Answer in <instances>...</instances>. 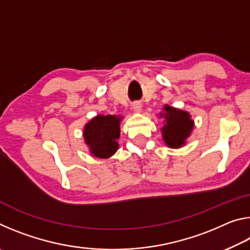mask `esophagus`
<instances>
[{"label": "esophagus", "mask_w": 250, "mask_h": 250, "mask_svg": "<svg viewBox=\"0 0 250 250\" xmlns=\"http://www.w3.org/2000/svg\"><path fill=\"white\" fill-rule=\"evenodd\" d=\"M132 109H133V111L137 112V113L141 112L142 111V104L139 103V101H137V103H134L132 104Z\"/></svg>", "instance_id": "1"}]
</instances>
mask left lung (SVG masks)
Returning <instances> with one entry per match:
<instances>
[{
    "instance_id": "1",
    "label": "left lung",
    "mask_w": 250,
    "mask_h": 250,
    "mask_svg": "<svg viewBox=\"0 0 250 250\" xmlns=\"http://www.w3.org/2000/svg\"><path fill=\"white\" fill-rule=\"evenodd\" d=\"M163 111L160 113V117L166 119L162 128L164 142L173 149L183 146L194 128V121L191 119V115L183 110L170 107L168 104L164 105Z\"/></svg>"
}]
</instances>
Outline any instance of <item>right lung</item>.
<instances>
[{
    "label": "right lung",
    "mask_w": 250,
    "mask_h": 250,
    "mask_svg": "<svg viewBox=\"0 0 250 250\" xmlns=\"http://www.w3.org/2000/svg\"><path fill=\"white\" fill-rule=\"evenodd\" d=\"M121 116L98 115L83 128L84 143L90 153L99 159H108L119 147L117 140L120 137Z\"/></svg>",
    "instance_id": "right-lung-1"
}]
</instances>
